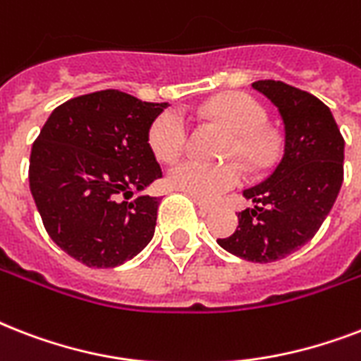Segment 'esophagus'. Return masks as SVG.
<instances>
[{"label":"esophagus","instance_id":"1","mask_svg":"<svg viewBox=\"0 0 361 361\" xmlns=\"http://www.w3.org/2000/svg\"><path fill=\"white\" fill-rule=\"evenodd\" d=\"M192 200H195V204H197L198 209H200L202 214H209V212L214 209V206H212V204L204 202V200H200V198H192Z\"/></svg>","mask_w":361,"mask_h":361}]
</instances>
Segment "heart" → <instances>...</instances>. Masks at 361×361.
I'll return each mask as SVG.
<instances>
[{
    "label": "heart",
    "instance_id": "obj_1",
    "mask_svg": "<svg viewBox=\"0 0 361 361\" xmlns=\"http://www.w3.org/2000/svg\"><path fill=\"white\" fill-rule=\"evenodd\" d=\"M209 116L225 125L234 135L231 155L251 169H262L275 153V140L264 130L262 106L245 93H226L208 106ZM187 142V121L181 112L169 110L153 121L149 129V146L159 161L170 163L181 155ZM243 172L238 164H206L195 159H185L169 172V183L200 200H215L232 187L240 185Z\"/></svg>",
    "mask_w": 361,
    "mask_h": 361
}]
</instances>
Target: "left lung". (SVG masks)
<instances>
[{
    "instance_id": "obj_1",
    "label": "left lung",
    "mask_w": 361,
    "mask_h": 361,
    "mask_svg": "<svg viewBox=\"0 0 361 361\" xmlns=\"http://www.w3.org/2000/svg\"><path fill=\"white\" fill-rule=\"evenodd\" d=\"M269 99L285 129L283 157L258 185L243 191L255 208L238 214V228L217 240L247 262H275L305 245L334 208L343 183L345 140L320 99L279 80L252 82Z\"/></svg>"
}]
</instances>
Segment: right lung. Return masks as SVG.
<instances>
[{
	"label": "right lung",
	"mask_w": 361,
	"mask_h": 361,
	"mask_svg": "<svg viewBox=\"0 0 361 361\" xmlns=\"http://www.w3.org/2000/svg\"><path fill=\"white\" fill-rule=\"evenodd\" d=\"M166 106L87 93L59 104L33 142L30 189L42 225L78 262L116 268L152 241L161 198L140 192L163 178L149 129Z\"/></svg>",
	"instance_id": "1"
}]
</instances>
